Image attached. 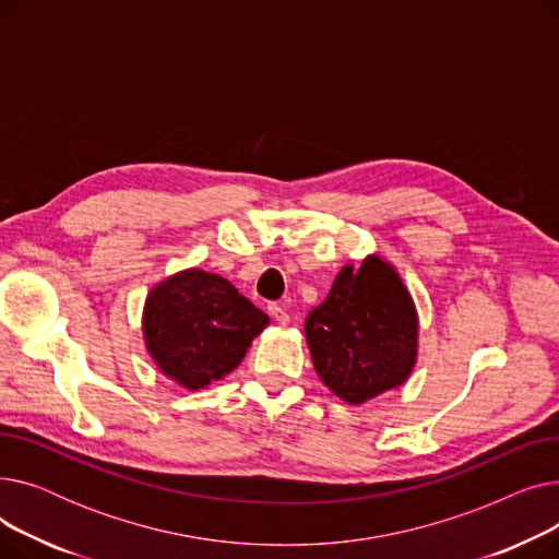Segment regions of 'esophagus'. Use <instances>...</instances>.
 <instances>
[{"instance_id": "34e87169", "label": "esophagus", "mask_w": 559, "mask_h": 559, "mask_svg": "<svg viewBox=\"0 0 559 559\" xmlns=\"http://www.w3.org/2000/svg\"><path fill=\"white\" fill-rule=\"evenodd\" d=\"M267 310H270V314L278 321L281 326L289 324V314H287V310H285L281 304H270V306H267Z\"/></svg>"}]
</instances>
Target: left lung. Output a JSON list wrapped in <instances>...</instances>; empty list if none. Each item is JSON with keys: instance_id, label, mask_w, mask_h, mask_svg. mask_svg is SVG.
<instances>
[{"instance_id": "left-lung-1", "label": "left lung", "mask_w": 559, "mask_h": 559, "mask_svg": "<svg viewBox=\"0 0 559 559\" xmlns=\"http://www.w3.org/2000/svg\"><path fill=\"white\" fill-rule=\"evenodd\" d=\"M419 319L390 262L346 264L326 301L310 310L306 340L314 371L335 396L360 405L403 385L417 362Z\"/></svg>"}]
</instances>
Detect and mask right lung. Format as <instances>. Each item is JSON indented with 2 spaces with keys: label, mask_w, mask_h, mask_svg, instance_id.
Segmentation results:
<instances>
[{
  "label": "right lung",
  "mask_w": 559,
  "mask_h": 559,
  "mask_svg": "<svg viewBox=\"0 0 559 559\" xmlns=\"http://www.w3.org/2000/svg\"><path fill=\"white\" fill-rule=\"evenodd\" d=\"M270 317L226 278L186 270L158 283L144 304V344L158 369L203 390L238 367Z\"/></svg>",
  "instance_id": "obj_1"
}]
</instances>
